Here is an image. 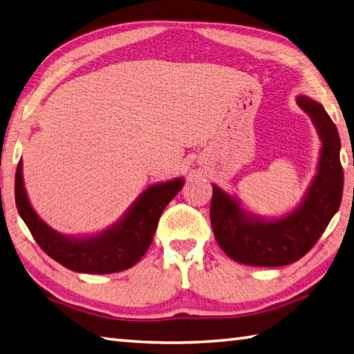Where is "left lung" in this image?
<instances>
[{
	"mask_svg": "<svg viewBox=\"0 0 354 354\" xmlns=\"http://www.w3.org/2000/svg\"><path fill=\"white\" fill-rule=\"evenodd\" d=\"M322 140L319 167L302 205L278 221L250 218L236 199L213 185L212 228L219 247L233 261L254 267H281L306 256L325 232L342 201L344 170L339 158L341 140L331 118L319 102L297 96Z\"/></svg>",
	"mask_w": 354,
	"mask_h": 354,
	"instance_id": "left-lung-1",
	"label": "left lung"
}]
</instances>
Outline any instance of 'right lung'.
Returning <instances> with one entry per match:
<instances>
[{"label":"right lung","instance_id":"right-lung-1","mask_svg":"<svg viewBox=\"0 0 354 354\" xmlns=\"http://www.w3.org/2000/svg\"><path fill=\"white\" fill-rule=\"evenodd\" d=\"M23 164L15 175V203L33 239L52 259L78 273L106 274L127 270L140 261L151 244L161 213L183 189V179L149 187L126 218L92 238H66L52 230L27 199L23 184Z\"/></svg>","mask_w":354,"mask_h":354}]
</instances>
